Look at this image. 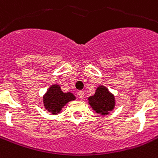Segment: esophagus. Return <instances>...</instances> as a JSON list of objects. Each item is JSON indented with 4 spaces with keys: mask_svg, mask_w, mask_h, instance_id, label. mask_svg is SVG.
<instances>
[{
    "mask_svg": "<svg viewBox=\"0 0 158 158\" xmlns=\"http://www.w3.org/2000/svg\"><path fill=\"white\" fill-rule=\"evenodd\" d=\"M78 96H79V99H83V97H84V92L83 91H79V93H78Z\"/></svg>",
    "mask_w": 158,
    "mask_h": 158,
    "instance_id": "esophagus-1",
    "label": "esophagus"
}]
</instances>
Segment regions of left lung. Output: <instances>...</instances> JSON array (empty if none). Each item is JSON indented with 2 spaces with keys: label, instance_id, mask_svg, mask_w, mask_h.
Segmentation results:
<instances>
[{
  "label": "left lung",
  "instance_id": "1",
  "mask_svg": "<svg viewBox=\"0 0 158 158\" xmlns=\"http://www.w3.org/2000/svg\"><path fill=\"white\" fill-rule=\"evenodd\" d=\"M88 103L92 108L102 115L108 114L109 112L114 108L115 101L114 95L104 86H100L96 91L94 96L88 98Z\"/></svg>",
  "mask_w": 158,
  "mask_h": 158
}]
</instances>
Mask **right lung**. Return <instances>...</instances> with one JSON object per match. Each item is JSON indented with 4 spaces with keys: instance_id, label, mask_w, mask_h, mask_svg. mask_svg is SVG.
<instances>
[{
    "instance_id": "right-lung-1",
    "label": "right lung",
    "mask_w": 158,
    "mask_h": 158,
    "mask_svg": "<svg viewBox=\"0 0 158 158\" xmlns=\"http://www.w3.org/2000/svg\"><path fill=\"white\" fill-rule=\"evenodd\" d=\"M44 105L48 112L52 114H58L66 104L75 99L71 92H63L57 84L52 85L44 97Z\"/></svg>"
}]
</instances>
